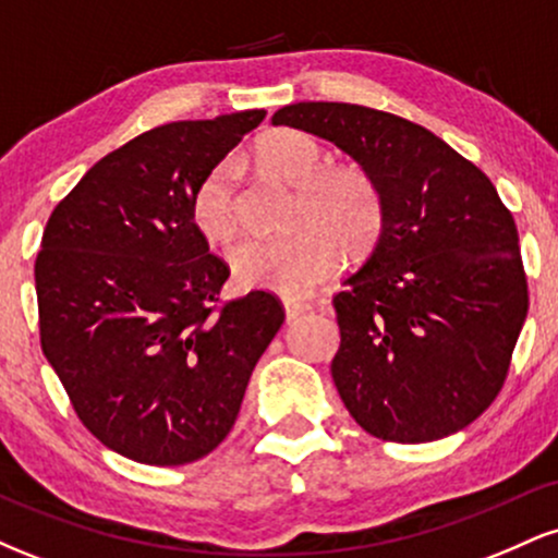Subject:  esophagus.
Listing matches in <instances>:
<instances>
[{
	"label": "esophagus",
	"instance_id": "obj_1",
	"mask_svg": "<svg viewBox=\"0 0 558 558\" xmlns=\"http://www.w3.org/2000/svg\"><path fill=\"white\" fill-rule=\"evenodd\" d=\"M283 306H286V317H288V319H296L299 315H304L306 310H312V306L306 304V301H301V299H291V296H286V299H283Z\"/></svg>",
	"mask_w": 558,
	"mask_h": 558
}]
</instances>
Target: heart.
Returning a JSON list of instances; mask_svg holds the SVG:
<instances>
[{
  "instance_id": "obj_1",
  "label": "heart",
  "mask_w": 558,
  "mask_h": 558,
  "mask_svg": "<svg viewBox=\"0 0 558 558\" xmlns=\"http://www.w3.org/2000/svg\"><path fill=\"white\" fill-rule=\"evenodd\" d=\"M257 165L299 189L296 222L304 226L286 239H243L230 248V270L243 288H265L283 296H304L343 265V238L362 252L380 230L383 209L369 175L354 165L325 170V151L310 133L280 128L259 138ZM191 220L209 243H226L239 228L233 165H217L202 178L191 198ZM336 229L342 235L331 233Z\"/></svg>"
}]
</instances>
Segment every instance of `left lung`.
<instances>
[{
	"label": "left lung",
	"mask_w": 558,
	"mask_h": 558,
	"mask_svg": "<svg viewBox=\"0 0 558 558\" xmlns=\"http://www.w3.org/2000/svg\"><path fill=\"white\" fill-rule=\"evenodd\" d=\"M272 125L336 144L380 196L373 254L332 296L330 373L349 414L396 444L459 433L501 390L527 317L520 235L496 185L399 114L299 101Z\"/></svg>",
	"instance_id": "left-lung-1"
}]
</instances>
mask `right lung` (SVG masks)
I'll use <instances>...</instances> for the list:
<instances>
[{"label": "right lung", "instance_id": "obj_1", "mask_svg": "<svg viewBox=\"0 0 558 558\" xmlns=\"http://www.w3.org/2000/svg\"><path fill=\"white\" fill-rule=\"evenodd\" d=\"M265 110L159 125L101 157L49 217L36 257L41 349L107 448L178 466L226 440L286 312L217 304L228 265L191 220L209 170Z\"/></svg>", "mask_w": 558, "mask_h": 558}]
</instances>
